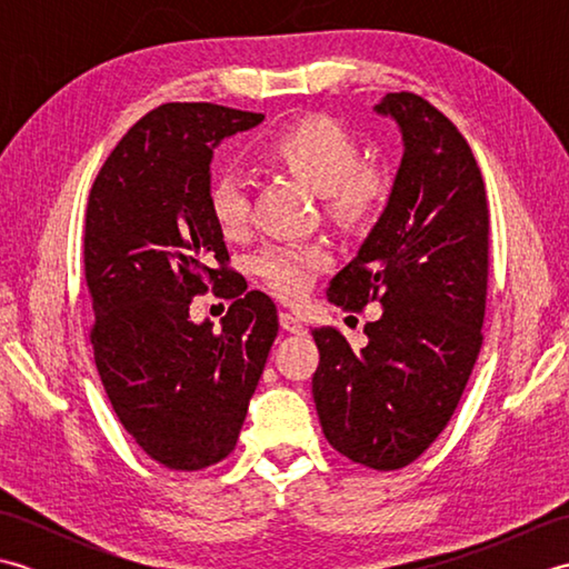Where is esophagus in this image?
I'll return each instance as SVG.
<instances>
[{
  "instance_id": "34e87169",
  "label": "esophagus",
  "mask_w": 569,
  "mask_h": 569,
  "mask_svg": "<svg viewBox=\"0 0 569 569\" xmlns=\"http://www.w3.org/2000/svg\"><path fill=\"white\" fill-rule=\"evenodd\" d=\"M278 322H281V328H283L286 332L306 335V325L300 322L296 316H291V312H281V316H278Z\"/></svg>"
}]
</instances>
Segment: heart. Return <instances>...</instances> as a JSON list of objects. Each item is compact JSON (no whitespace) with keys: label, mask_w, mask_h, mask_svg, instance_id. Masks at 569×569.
Masks as SVG:
<instances>
[{"label":"heart","mask_w":569,"mask_h":569,"mask_svg":"<svg viewBox=\"0 0 569 569\" xmlns=\"http://www.w3.org/2000/svg\"><path fill=\"white\" fill-rule=\"evenodd\" d=\"M259 156L322 196L325 208L342 224L367 222L379 212L389 180L377 166L357 163V141L328 117H308L278 131ZM249 186L237 173H220L208 188V208L224 234H237L249 220ZM330 263L316 244H271L257 253L253 271L281 298L306 293L318 271Z\"/></svg>","instance_id":"b5f03b06"}]
</instances>
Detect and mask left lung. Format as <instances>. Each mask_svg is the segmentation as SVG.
Instances as JSON below:
<instances>
[{
    "mask_svg": "<svg viewBox=\"0 0 569 569\" xmlns=\"http://www.w3.org/2000/svg\"><path fill=\"white\" fill-rule=\"evenodd\" d=\"M373 112L403 141L386 208L357 257L337 273L332 303L383 308L367 345L312 332L320 367L312 398L325 438L371 469H401L452 418L481 347L489 273V208L469 143L413 92H389Z\"/></svg>",
    "mask_w": 569,
    "mask_h": 569,
    "instance_id": "obj_1",
    "label": "left lung"
}]
</instances>
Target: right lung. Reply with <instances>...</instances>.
<instances>
[{
    "mask_svg": "<svg viewBox=\"0 0 569 569\" xmlns=\"http://www.w3.org/2000/svg\"><path fill=\"white\" fill-rule=\"evenodd\" d=\"M261 122L220 104H163L127 131L90 190L94 365L119 422L168 469H204L234 450L278 335L273 300L229 278L208 208L214 149ZM210 284L236 296L217 331L189 318Z\"/></svg>",
    "mask_w": 569,
    "mask_h": 569,
    "instance_id": "1",
    "label": "right lung"
}]
</instances>
